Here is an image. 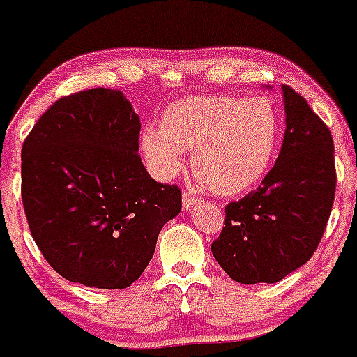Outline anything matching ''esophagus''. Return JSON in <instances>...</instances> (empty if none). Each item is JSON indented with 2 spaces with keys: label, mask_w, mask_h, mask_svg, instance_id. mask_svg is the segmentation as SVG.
<instances>
[{
  "label": "esophagus",
  "mask_w": 357,
  "mask_h": 357,
  "mask_svg": "<svg viewBox=\"0 0 357 357\" xmlns=\"http://www.w3.org/2000/svg\"><path fill=\"white\" fill-rule=\"evenodd\" d=\"M198 202H202V198L197 197V195L188 193V191L182 195V207H184V211H189L193 206H197Z\"/></svg>",
  "instance_id": "obj_1"
}]
</instances>
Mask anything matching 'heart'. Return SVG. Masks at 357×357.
Listing matches in <instances>:
<instances>
[{
  "mask_svg": "<svg viewBox=\"0 0 357 357\" xmlns=\"http://www.w3.org/2000/svg\"><path fill=\"white\" fill-rule=\"evenodd\" d=\"M280 144V118L266 98L193 96L164 109L160 127L141 134L148 168L169 178L184 168V151L198 181L222 197L259 184Z\"/></svg>",
  "mask_w": 357,
  "mask_h": 357,
  "instance_id": "obj_1",
  "label": "heart"
}]
</instances>
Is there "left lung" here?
Instances as JSON below:
<instances>
[{"label":"left lung","mask_w":357,"mask_h":357,"mask_svg":"<svg viewBox=\"0 0 357 357\" xmlns=\"http://www.w3.org/2000/svg\"><path fill=\"white\" fill-rule=\"evenodd\" d=\"M284 141L255 191L225 207L214 259L241 284L279 282L317 250L336 193L334 143L304 96L282 85Z\"/></svg>","instance_id":"8db88e82"}]
</instances>
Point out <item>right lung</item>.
Masks as SVG:
<instances>
[{"label": "right lung", "mask_w": 357, "mask_h": 357, "mask_svg": "<svg viewBox=\"0 0 357 357\" xmlns=\"http://www.w3.org/2000/svg\"><path fill=\"white\" fill-rule=\"evenodd\" d=\"M139 116L105 87L62 96L21 150V197L31 238L64 279L121 289L153 257L181 213L178 185L159 184L137 153Z\"/></svg>", "instance_id": "right-lung-1"}]
</instances>
